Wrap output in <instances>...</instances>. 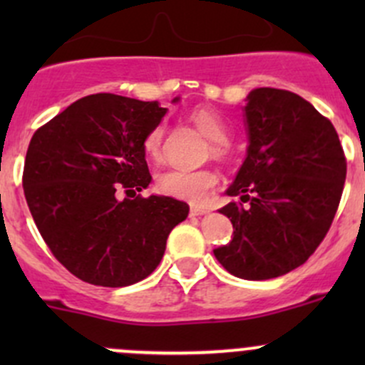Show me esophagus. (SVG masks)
<instances>
[{
    "label": "esophagus",
    "instance_id": "1",
    "mask_svg": "<svg viewBox=\"0 0 365 365\" xmlns=\"http://www.w3.org/2000/svg\"><path fill=\"white\" fill-rule=\"evenodd\" d=\"M203 213H206L205 208H200V206H190V215L192 217L203 215Z\"/></svg>",
    "mask_w": 365,
    "mask_h": 365
}]
</instances>
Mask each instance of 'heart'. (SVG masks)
Here are the masks:
<instances>
[{"instance_id": "heart-1", "label": "heart", "mask_w": 365, "mask_h": 365, "mask_svg": "<svg viewBox=\"0 0 365 365\" xmlns=\"http://www.w3.org/2000/svg\"><path fill=\"white\" fill-rule=\"evenodd\" d=\"M190 120L194 121L197 128L206 135L208 139L215 141L213 146V153L215 155H222L224 153V143L227 141V127L224 123L222 118L215 111L206 108H200L196 111L190 113ZM162 138H164V127L157 125L152 130L146 134L145 152L150 157L157 159L160 157L162 152ZM217 176L210 169H183V168H171L162 171L157 176V189L165 196L176 197V200L189 201V203L201 205L208 197L210 190L215 187Z\"/></svg>"}]
</instances>
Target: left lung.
I'll return each mask as SVG.
<instances>
[{
    "mask_svg": "<svg viewBox=\"0 0 365 365\" xmlns=\"http://www.w3.org/2000/svg\"><path fill=\"white\" fill-rule=\"evenodd\" d=\"M247 155L219 212L233 224L213 249L235 277L267 281L304 264L325 238L339 206L346 159L336 128L300 95L256 88L247 95Z\"/></svg>",
    "mask_w": 365,
    "mask_h": 365,
    "instance_id": "obj_1",
    "label": "left lung"
}]
</instances>
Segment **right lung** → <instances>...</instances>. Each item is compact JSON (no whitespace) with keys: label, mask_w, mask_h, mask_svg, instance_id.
Listing matches in <instances>:
<instances>
[{"label":"right lung","mask_w":365,"mask_h":365,"mask_svg":"<svg viewBox=\"0 0 365 365\" xmlns=\"http://www.w3.org/2000/svg\"><path fill=\"white\" fill-rule=\"evenodd\" d=\"M165 113L157 101L88 95L33 134L26 201L47 247L81 281L121 288L146 279L189 215L175 197H133L152 182L143 143ZM116 188L125 189V200Z\"/></svg>","instance_id":"obj_1"}]
</instances>
